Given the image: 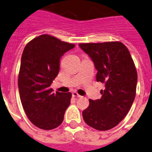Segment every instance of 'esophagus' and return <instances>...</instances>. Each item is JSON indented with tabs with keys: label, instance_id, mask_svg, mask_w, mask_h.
Returning a JSON list of instances; mask_svg holds the SVG:
<instances>
[{
	"label": "esophagus",
	"instance_id": "obj_1",
	"mask_svg": "<svg viewBox=\"0 0 152 152\" xmlns=\"http://www.w3.org/2000/svg\"><path fill=\"white\" fill-rule=\"evenodd\" d=\"M72 96H73V97H77V98H80V97H82V96H80V95L78 94V93L76 92H72Z\"/></svg>",
	"mask_w": 152,
	"mask_h": 152
}]
</instances>
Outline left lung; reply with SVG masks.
<instances>
[{
	"instance_id": "1",
	"label": "left lung",
	"mask_w": 152,
	"mask_h": 152,
	"mask_svg": "<svg viewBox=\"0 0 152 152\" xmlns=\"http://www.w3.org/2000/svg\"><path fill=\"white\" fill-rule=\"evenodd\" d=\"M79 46L94 63L97 82L105 86L100 99H89L83 117L96 130H109L125 118L132 105L138 81L136 68L129 50L121 42Z\"/></svg>"
}]
</instances>
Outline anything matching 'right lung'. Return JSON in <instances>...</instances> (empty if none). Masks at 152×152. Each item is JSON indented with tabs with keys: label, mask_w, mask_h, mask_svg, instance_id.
Instances as JSON below:
<instances>
[{
	"label": "right lung",
	"mask_w": 152,
	"mask_h": 152,
	"mask_svg": "<svg viewBox=\"0 0 152 152\" xmlns=\"http://www.w3.org/2000/svg\"><path fill=\"white\" fill-rule=\"evenodd\" d=\"M74 47L43 34L29 42L23 50L18 76L20 98L30 121L39 129L51 130L63 122L72 94L53 93L50 86L60 71V58Z\"/></svg>",
	"instance_id": "obj_1"
}]
</instances>
